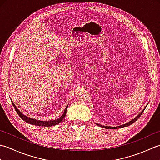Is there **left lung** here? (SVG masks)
Wrapping results in <instances>:
<instances>
[{
    "label": "left lung",
    "instance_id": "obj_1",
    "mask_svg": "<svg viewBox=\"0 0 160 160\" xmlns=\"http://www.w3.org/2000/svg\"><path fill=\"white\" fill-rule=\"evenodd\" d=\"M145 109V108H144ZM144 109L142 111L141 113L139 114L138 116L136 117V118H135L133 120H132L131 121H130V122H127V124H123V125H121V126H119V127H106V126H102V125H100V124H96L97 125H98V126H100V127H102V128H107V129H114V128H122V127H128V126H129V125H131V124H132V123H134V122L136 121L138 119L140 118L141 115H142V113H143L144 112Z\"/></svg>",
    "mask_w": 160,
    "mask_h": 160
}]
</instances>
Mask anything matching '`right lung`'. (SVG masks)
Segmentation results:
<instances>
[{
    "label": "right lung",
    "mask_w": 160,
    "mask_h": 160,
    "mask_svg": "<svg viewBox=\"0 0 160 160\" xmlns=\"http://www.w3.org/2000/svg\"><path fill=\"white\" fill-rule=\"evenodd\" d=\"M12 102L13 107H14V108H15L16 113L18 114L19 116L22 118V120L23 121L26 122L27 123L31 124H33V125H36V126H39V127H52V126L56 125L57 124H59L60 122H62V120H63L64 118L65 117L67 110V107H68V106H67V107L65 108V109H64V113L62 114V116L60 117L58 119H57V120H51V121H40V120H35V119L30 118L25 116V115H24L22 113H20L19 110L18 109V108H17V107L15 106V104H13L12 101Z\"/></svg>",
    "instance_id": "1"
}]
</instances>
